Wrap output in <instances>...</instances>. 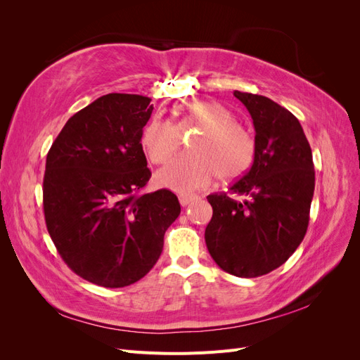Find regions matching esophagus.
Instances as JSON below:
<instances>
[{"label": "esophagus", "mask_w": 360, "mask_h": 360, "mask_svg": "<svg viewBox=\"0 0 360 360\" xmlns=\"http://www.w3.org/2000/svg\"><path fill=\"white\" fill-rule=\"evenodd\" d=\"M195 200H198L197 195H180V204H181V205H189V204H192Z\"/></svg>", "instance_id": "1"}]
</instances>
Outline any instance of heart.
I'll list each match as a JSON object with an SVG mask.
<instances>
[{
    "label": "heart",
    "instance_id": "obj_1",
    "mask_svg": "<svg viewBox=\"0 0 360 360\" xmlns=\"http://www.w3.org/2000/svg\"><path fill=\"white\" fill-rule=\"evenodd\" d=\"M201 129L191 143L193 153L181 155L160 169L159 181L179 193L205 188L214 176L236 179L252 162L255 143L248 130L236 123L234 114L217 102H195L183 108L179 126L153 118L141 135L147 158L165 163L181 146V132Z\"/></svg>",
    "mask_w": 360,
    "mask_h": 360
}]
</instances>
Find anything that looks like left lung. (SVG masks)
I'll return each mask as SVG.
<instances>
[{"mask_svg": "<svg viewBox=\"0 0 360 360\" xmlns=\"http://www.w3.org/2000/svg\"><path fill=\"white\" fill-rule=\"evenodd\" d=\"M252 117V167L230 193L207 197L213 207L205 245L214 263L238 278H257L292 255L308 230L315 171L299 120L266 96L234 91Z\"/></svg>", "mask_w": 360, "mask_h": 360, "instance_id": "obj_1", "label": "left lung"}]
</instances>
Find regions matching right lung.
Listing matches in <instances>:
<instances>
[{
	"label": "right lung",
	"instance_id": "add662e5",
	"mask_svg": "<svg viewBox=\"0 0 360 360\" xmlns=\"http://www.w3.org/2000/svg\"><path fill=\"white\" fill-rule=\"evenodd\" d=\"M150 102L139 94L99 97L68 120L46 156L49 236L76 275L105 288L144 278L180 214L168 189L136 195L151 177L141 146Z\"/></svg>",
	"mask_w": 360,
	"mask_h": 360
}]
</instances>
